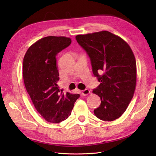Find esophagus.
Here are the masks:
<instances>
[{"label": "esophagus", "mask_w": 156, "mask_h": 156, "mask_svg": "<svg viewBox=\"0 0 156 156\" xmlns=\"http://www.w3.org/2000/svg\"><path fill=\"white\" fill-rule=\"evenodd\" d=\"M81 93L83 94V96H87L88 94H90V90L88 89H85V90H82Z\"/></svg>", "instance_id": "34e87169"}]
</instances>
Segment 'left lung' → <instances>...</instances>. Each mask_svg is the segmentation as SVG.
Here are the masks:
<instances>
[{"instance_id":"8db88e82","label":"left lung","mask_w":156,"mask_h":156,"mask_svg":"<svg viewBox=\"0 0 156 156\" xmlns=\"http://www.w3.org/2000/svg\"><path fill=\"white\" fill-rule=\"evenodd\" d=\"M75 38L87 52L93 74L101 82L92 92L101 99L94 115L103 121L119 119L135 90L136 66L133 51L123 39L108 31L77 35Z\"/></svg>"}]
</instances>
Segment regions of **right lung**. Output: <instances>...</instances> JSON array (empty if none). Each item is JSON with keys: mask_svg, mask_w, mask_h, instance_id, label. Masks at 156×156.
Wrapping results in <instances>:
<instances>
[{"mask_svg": "<svg viewBox=\"0 0 156 156\" xmlns=\"http://www.w3.org/2000/svg\"><path fill=\"white\" fill-rule=\"evenodd\" d=\"M72 40L48 36L32 44L23 58L25 86L36 109L48 122L59 123L71 115L78 94L60 93L59 73L56 56L68 47Z\"/></svg>", "mask_w": 156, "mask_h": 156, "instance_id": "obj_1", "label": "right lung"}]
</instances>
